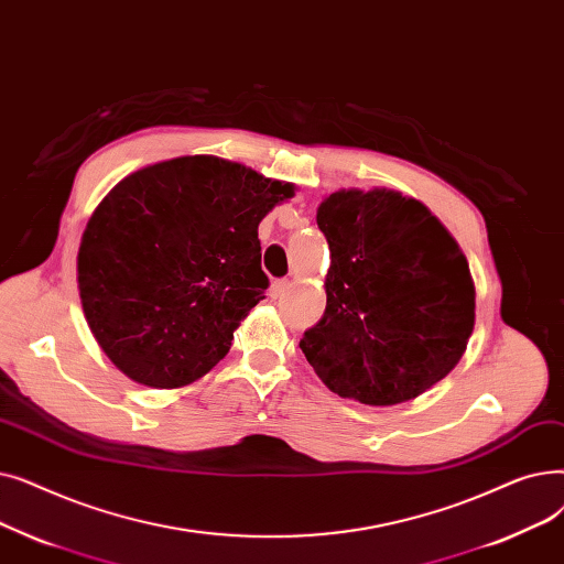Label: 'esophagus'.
Listing matches in <instances>:
<instances>
[{
    "label": "esophagus",
    "instance_id": "esophagus-1",
    "mask_svg": "<svg viewBox=\"0 0 564 564\" xmlns=\"http://www.w3.org/2000/svg\"><path fill=\"white\" fill-rule=\"evenodd\" d=\"M291 289V282L289 280H275L273 282V286H271V296L273 299H280V296H284V293Z\"/></svg>",
    "mask_w": 564,
    "mask_h": 564
}]
</instances>
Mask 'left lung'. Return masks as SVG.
I'll list each match as a JSON object with an SVG mask.
<instances>
[{"label": "left lung", "instance_id": "8db88e82", "mask_svg": "<svg viewBox=\"0 0 564 564\" xmlns=\"http://www.w3.org/2000/svg\"><path fill=\"white\" fill-rule=\"evenodd\" d=\"M330 248L326 312L301 348L333 392L369 406L415 399L462 360L475 326L468 261L420 202L341 191L318 206Z\"/></svg>", "mask_w": 564, "mask_h": 564}]
</instances>
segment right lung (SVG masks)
<instances>
[{"label": "right lung", "instance_id": "add662e5", "mask_svg": "<svg viewBox=\"0 0 564 564\" xmlns=\"http://www.w3.org/2000/svg\"><path fill=\"white\" fill-rule=\"evenodd\" d=\"M293 185L213 155L126 176L91 216L77 254L87 324L126 377L181 388L229 351L263 301L259 223Z\"/></svg>", "mask_w": 564, "mask_h": 564}]
</instances>
